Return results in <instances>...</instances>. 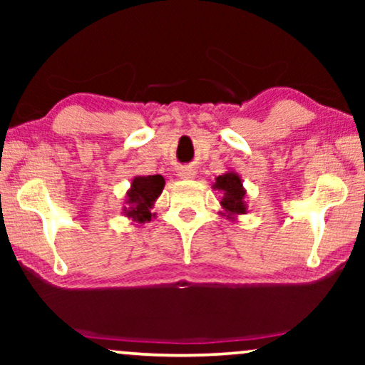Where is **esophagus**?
I'll use <instances>...</instances> for the list:
<instances>
[{"instance_id": "esophagus-1", "label": "esophagus", "mask_w": 365, "mask_h": 365, "mask_svg": "<svg viewBox=\"0 0 365 365\" xmlns=\"http://www.w3.org/2000/svg\"><path fill=\"white\" fill-rule=\"evenodd\" d=\"M178 176L181 179H194L197 176V171L196 169H192L191 166H184V168H179Z\"/></svg>"}]
</instances>
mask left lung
<instances>
[{
    "mask_svg": "<svg viewBox=\"0 0 365 365\" xmlns=\"http://www.w3.org/2000/svg\"><path fill=\"white\" fill-rule=\"evenodd\" d=\"M212 189L222 192L221 207L219 211L224 217L229 221H234L237 216L247 212V202H246V189L242 186V179L236 171H227L216 178V182L212 184Z\"/></svg>",
    "mask_w": 365,
    "mask_h": 365,
    "instance_id": "1",
    "label": "left lung"
}]
</instances>
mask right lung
<instances>
[{"instance_id":"right-lung-1","label":"right lung","mask_w":365,"mask_h":365,"mask_svg":"<svg viewBox=\"0 0 365 365\" xmlns=\"http://www.w3.org/2000/svg\"><path fill=\"white\" fill-rule=\"evenodd\" d=\"M164 178L161 174H153V176H136L131 181V187L126 192V201L123 206V214L133 222L144 224L151 221L154 217V212L151 209L154 207L156 199L161 196L164 189Z\"/></svg>"}]
</instances>
